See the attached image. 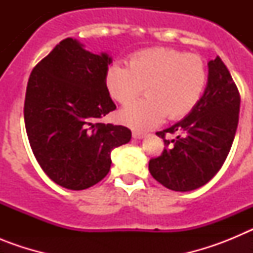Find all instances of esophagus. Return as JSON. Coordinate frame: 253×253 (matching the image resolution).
<instances>
[{
	"instance_id": "esophagus-1",
	"label": "esophagus",
	"mask_w": 253,
	"mask_h": 253,
	"mask_svg": "<svg viewBox=\"0 0 253 253\" xmlns=\"http://www.w3.org/2000/svg\"><path fill=\"white\" fill-rule=\"evenodd\" d=\"M146 137V134L142 133V131H133V138L134 139H142V138Z\"/></svg>"
}]
</instances>
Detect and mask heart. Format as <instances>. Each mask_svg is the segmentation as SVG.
<instances>
[{
    "instance_id": "obj_1",
    "label": "heart",
    "mask_w": 253,
    "mask_h": 253,
    "mask_svg": "<svg viewBox=\"0 0 253 253\" xmlns=\"http://www.w3.org/2000/svg\"><path fill=\"white\" fill-rule=\"evenodd\" d=\"M207 82V66L199 55L163 46L137 51L128 68L111 64L105 76L107 91L119 104L133 101L144 87L147 97L118 114L120 123L135 129L156 126L165 116H186L202 99Z\"/></svg>"
}]
</instances>
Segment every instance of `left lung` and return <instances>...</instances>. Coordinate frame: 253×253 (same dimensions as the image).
<instances>
[{
	"mask_svg": "<svg viewBox=\"0 0 253 253\" xmlns=\"http://www.w3.org/2000/svg\"><path fill=\"white\" fill-rule=\"evenodd\" d=\"M240 104V92L223 60H209L207 87L196 106L182 120L156 133L167 148L149 161L154 180L182 193L209 182L231 151ZM167 135L175 138L169 141Z\"/></svg>",
	"mask_w": 253,
	"mask_h": 253,
	"instance_id": "8db88e82",
	"label": "left lung"
}]
</instances>
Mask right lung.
Masks as SVG:
<instances>
[{"mask_svg":"<svg viewBox=\"0 0 253 253\" xmlns=\"http://www.w3.org/2000/svg\"><path fill=\"white\" fill-rule=\"evenodd\" d=\"M113 58L93 54L67 38L33 69L24 119L40 167L69 190L93 186L109 173L111 151L128 143L131 131L96 120L115 110L105 76Z\"/></svg>","mask_w":253,"mask_h":253,"instance_id":"obj_1","label":"right lung"}]
</instances>
